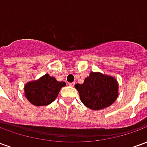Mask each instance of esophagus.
Listing matches in <instances>:
<instances>
[{
    "label": "esophagus",
    "mask_w": 147,
    "mask_h": 147,
    "mask_svg": "<svg viewBox=\"0 0 147 147\" xmlns=\"http://www.w3.org/2000/svg\"><path fill=\"white\" fill-rule=\"evenodd\" d=\"M68 85L70 86H74V85H75V83H68Z\"/></svg>",
    "instance_id": "1"
}]
</instances>
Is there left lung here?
I'll return each mask as SVG.
<instances>
[{
	"instance_id": "left-lung-1",
	"label": "left lung",
	"mask_w": 147,
	"mask_h": 147,
	"mask_svg": "<svg viewBox=\"0 0 147 147\" xmlns=\"http://www.w3.org/2000/svg\"><path fill=\"white\" fill-rule=\"evenodd\" d=\"M83 105L92 110H100L110 106L119 94V84L115 77L91 71L82 84L75 85Z\"/></svg>"
}]
</instances>
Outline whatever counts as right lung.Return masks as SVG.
I'll return each mask as SVG.
<instances>
[{
	"label": "right lung",
	"instance_id": "add662e5",
	"mask_svg": "<svg viewBox=\"0 0 147 147\" xmlns=\"http://www.w3.org/2000/svg\"><path fill=\"white\" fill-rule=\"evenodd\" d=\"M64 82H59L56 78L45 74L38 80L28 82L24 86V96L35 106H43L51 104L57 98L58 94Z\"/></svg>",
	"mask_w": 147,
	"mask_h": 147
}]
</instances>
